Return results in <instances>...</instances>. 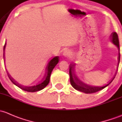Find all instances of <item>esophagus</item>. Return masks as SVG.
Instances as JSON below:
<instances>
[{
  "mask_svg": "<svg viewBox=\"0 0 122 122\" xmlns=\"http://www.w3.org/2000/svg\"><path fill=\"white\" fill-rule=\"evenodd\" d=\"M63 56H65V57H69V56H70L71 53H70V51H65V52H63Z\"/></svg>",
  "mask_w": 122,
  "mask_h": 122,
  "instance_id": "34e87169",
  "label": "esophagus"
}]
</instances>
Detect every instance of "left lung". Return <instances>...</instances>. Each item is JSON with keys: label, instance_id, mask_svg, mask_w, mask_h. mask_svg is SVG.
<instances>
[{"label": "left lung", "instance_id": "8db88e82", "mask_svg": "<svg viewBox=\"0 0 122 122\" xmlns=\"http://www.w3.org/2000/svg\"><path fill=\"white\" fill-rule=\"evenodd\" d=\"M112 37V42L115 44L116 46L119 49V56H118V65L119 64V61H120V48H119V38H118V35L116 32H113L111 35ZM118 67V66H117ZM116 75H115L113 77L112 79V80L109 81V83L106 85L105 86H90V85L85 84V83L82 82L80 79H79L78 77L76 76V75L75 74L74 72V68L73 66L72 65H70L69 66V75H70V81L71 85L74 87L76 90H79V91L81 92L85 93H93L97 92L99 90H102L106 86H107L109 84L111 83L112 81L113 80L115 79Z\"/></svg>", "mask_w": 122, "mask_h": 122}]
</instances>
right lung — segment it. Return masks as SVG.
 I'll return each mask as SVG.
<instances>
[{
    "label": "right lung",
    "mask_w": 122,
    "mask_h": 122,
    "mask_svg": "<svg viewBox=\"0 0 122 122\" xmlns=\"http://www.w3.org/2000/svg\"><path fill=\"white\" fill-rule=\"evenodd\" d=\"M5 46H6V43L5 44L4 48H3V51H5ZM4 55V54H3ZM59 61V56H56V57H54L53 59H52L51 61H49V63L47 65V67H46V69H47V71H46V73L45 75V77L43 79L41 83H38L37 85H35V86H24L22 85H20L18 83L16 82L15 80L12 78L10 76V75L9 74V73L7 71V75H8L10 79L12 82L13 83H14L15 85H16L17 86H18L19 88H20L22 90H25V91L29 92H35L39 91V90H42L43 89L45 88L48 83H49L50 81V77H51V73H52L53 69H54V67H55L56 65L58 63V62Z\"/></svg>",
    "instance_id": "right-lung-1"
}]
</instances>
